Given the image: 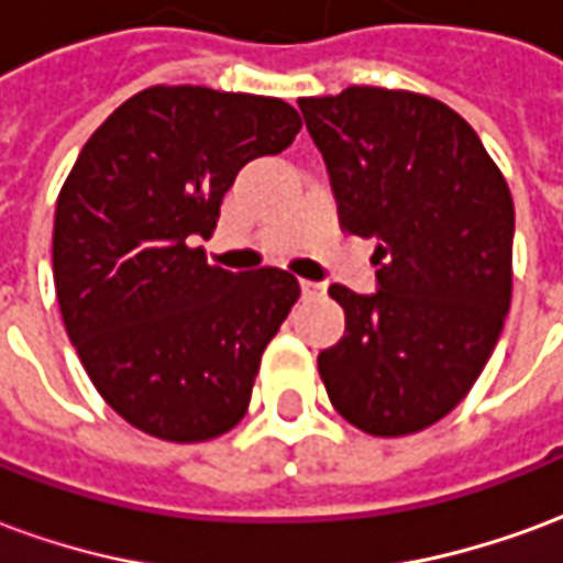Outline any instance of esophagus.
I'll return each mask as SVG.
<instances>
[{"label": "esophagus", "instance_id": "esophagus-1", "mask_svg": "<svg viewBox=\"0 0 563 563\" xmlns=\"http://www.w3.org/2000/svg\"><path fill=\"white\" fill-rule=\"evenodd\" d=\"M301 292H305L307 298H313V295L325 292V286H322V283H313V280H301Z\"/></svg>", "mask_w": 563, "mask_h": 563}]
</instances>
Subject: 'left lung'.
I'll return each mask as SVG.
<instances>
[{
	"mask_svg": "<svg viewBox=\"0 0 563 563\" xmlns=\"http://www.w3.org/2000/svg\"><path fill=\"white\" fill-rule=\"evenodd\" d=\"M343 232L377 238V292L334 283L346 331L319 353L334 410L416 434L483 374L512 298V196L471 123L431 96L350 87L298 99Z\"/></svg>",
	"mask_w": 563,
	"mask_h": 563,
	"instance_id": "left-lung-1",
	"label": "left lung"
}]
</instances>
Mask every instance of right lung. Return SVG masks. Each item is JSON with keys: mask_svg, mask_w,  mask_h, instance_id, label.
<instances>
[{"mask_svg": "<svg viewBox=\"0 0 563 563\" xmlns=\"http://www.w3.org/2000/svg\"><path fill=\"white\" fill-rule=\"evenodd\" d=\"M301 129L253 92L150 87L96 129L56 198L54 283L68 341L108 407L201 443L250 407L268 341L301 295L289 271L208 265L222 196Z\"/></svg>", "mask_w": 563, "mask_h": 563, "instance_id": "obj_1", "label": "right lung"}]
</instances>
